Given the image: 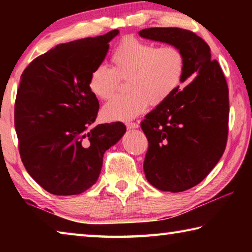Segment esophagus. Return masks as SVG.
Listing matches in <instances>:
<instances>
[{"mask_svg": "<svg viewBox=\"0 0 252 252\" xmlns=\"http://www.w3.org/2000/svg\"><path fill=\"white\" fill-rule=\"evenodd\" d=\"M140 126V122L136 121V122H127L126 123V127L127 129H136V127H139Z\"/></svg>", "mask_w": 252, "mask_h": 252, "instance_id": "obj_1", "label": "esophagus"}]
</instances>
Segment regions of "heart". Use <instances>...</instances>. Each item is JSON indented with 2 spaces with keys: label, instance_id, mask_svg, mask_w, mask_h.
Returning a JSON list of instances; mask_svg holds the SVG:
<instances>
[{
  "label": "heart",
  "instance_id": "obj_1",
  "mask_svg": "<svg viewBox=\"0 0 252 252\" xmlns=\"http://www.w3.org/2000/svg\"><path fill=\"white\" fill-rule=\"evenodd\" d=\"M112 69L100 64L89 76L88 88L100 100L113 95L119 79H126V94L117 95L102 109L109 121H126L148 108L163 104L180 88L186 59L173 45L157 48L133 36L125 37L111 55Z\"/></svg>",
  "mask_w": 252,
  "mask_h": 252
}]
</instances>
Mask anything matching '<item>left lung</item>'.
Returning <instances> with one entry per match:
<instances>
[{
	"mask_svg": "<svg viewBox=\"0 0 252 252\" xmlns=\"http://www.w3.org/2000/svg\"><path fill=\"white\" fill-rule=\"evenodd\" d=\"M144 39L181 50L186 59L182 82L190 81L149 112L141 122L149 148L143 170L161 191L181 192L197 186L222 157L228 138L229 90L210 48L189 30L150 28Z\"/></svg>",
	"mask_w": 252,
	"mask_h": 252,
	"instance_id": "8db88e82",
	"label": "left lung"
}]
</instances>
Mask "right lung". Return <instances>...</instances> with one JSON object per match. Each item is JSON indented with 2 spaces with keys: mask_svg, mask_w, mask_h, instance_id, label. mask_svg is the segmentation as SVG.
Segmentation results:
<instances>
[{
  "mask_svg": "<svg viewBox=\"0 0 252 252\" xmlns=\"http://www.w3.org/2000/svg\"><path fill=\"white\" fill-rule=\"evenodd\" d=\"M119 34L87 37L51 49L21 76L14 126L25 169L48 192L80 194L96 182L104 152L126 133L122 122L94 125L99 101L89 76Z\"/></svg>",
  "mask_w": 252,
  "mask_h": 252,
  "instance_id": "obj_1",
  "label": "right lung"
}]
</instances>
